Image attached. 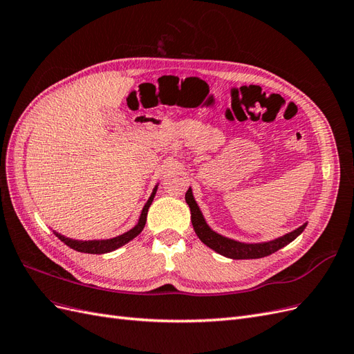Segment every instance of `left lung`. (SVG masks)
Instances as JSON below:
<instances>
[{"mask_svg":"<svg viewBox=\"0 0 354 354\" xmlns=\"http://www.w3.org/2000/svg\"><path fill=\"white\" fill-rule=\"evenodd\" d=\"M186 202L190 208V218H192V224H194V229L198 234V238L205 243L207 246H209L211 250H214L216 252L227 257V259H233V260H246V259H261V257H267L276 251H279L281 248H283L285 245H288L289 242H292L299 233H301L306 229V224H303L301 227H298L297 230L286 233L285 236L274 239L272 242H266V243H242V242H236L232 241L229 238H224L221 234L212 232L208 224L205 223L202 217V212L199 211L198 203L194 199V195H192V189L189 187V190L186 192Z\"/></svg>","mask_w":354,"mask_h":354,"instance_id":"left-lung-1","label":"left lung"}]
</instances>
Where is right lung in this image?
I'll return each instance as SVG.
<instances>
[{
	"label": "right lung",
	"instance_id": "right-lung-1",
	"mask_svg": "<svg viewBox=\"0 0 354 354\" xmlns=\"http://www.w3.org/2000/svg\"><path fill=\"white\" fill-rule=\"evenodd\" d=\"M156 189H153L151 198H149V201L146 202V205L142 211V216L140 218H138V223L136 224V227H133L130 232H127L124 234H121V236H116V238H112V239H106V241H75V239H69V238H65L62 236V234L56 233V236L62 241L65 242L68 246H71L72 250L78 251V252H85V254H106V252H111V251H115L120 248V246L125 245L127 242H130L131 239H134L138 233H140L145 227L146 224V217H147V211H149V207H151V203L155 198V194H156Z\"/></svg>",
	"mask_w": 354,
	"mask_h": 354
}]
</instances>
